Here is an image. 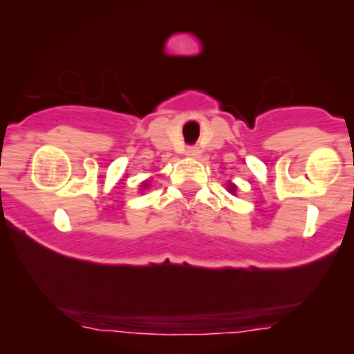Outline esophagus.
<instances>
[{"label": "esophagus", "instance_id": "1", "mask_svg": "<svg viewBox=\"0 0 354 354\" xmlns=\"http://www.w3.org/2000/svg\"><path fill=\"white\" fill-rule=\"evenodd\" d=\"M185 155L192 160H198L199 156H201V149H199V147H189L185 151Z\"/></svg>", "mask_w": 354, "mask_h": 354}]
</instances>
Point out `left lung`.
Masks as SVG:
<instances>
[{
    "label": "left lung",
    "mask_w": 354,
    "mask_h": 354,
    "mask_svg": "<svg viewBox=\"0 0 354 354\" xmlns=\"http://www.w3.org/2000/svg\"><path fill=\"white\" fill-rule=\"evenodd\" d=\"M228 190H230V192H232V194H235L236 185H233V183H230V185H228Z\"/></svg>",
    "instance_id": "obj_1"
}]
</instances>
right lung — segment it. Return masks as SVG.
Instances as JSON below:
<instances>
[{
  "label": "right lung",
  "mask_w": 354,
  "mask_h": 354,
  "mask_svg": "<svg viewBox=\"0 0 354 354\" xmlns=\"http://www.w3.org/2000/svg\"><path fill=\"white\" fill-rule=\"evenodd\" d=\"M142 187H147V181H144V183H142Z\"/></svg>",
  "instance_id": "1"
}]
</instances>
